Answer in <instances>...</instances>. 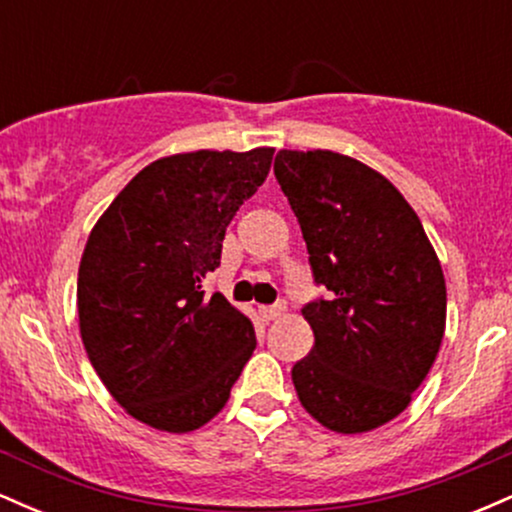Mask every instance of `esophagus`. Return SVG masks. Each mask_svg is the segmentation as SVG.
Returning <instances> with one entry per match:
<instances>
[{
	"label": "esophagus",
	"instance_id": "34e87169",
	"mask_svg": "<svg viewBox=\"0 0 512 512\" xmlns=\"http://www.w3.org/2000/svg\"><path fill=\"white\" fill-rule=\"evenodd\" d=\"M286 313V303H276V305H262L260 308V315L264 322H272L276 317H281Z\"/></svg>",
	"mask_w": 512,
	"mask_h": 512
}]
</instances>
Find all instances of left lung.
<instances>
[{"instance_id":"8db88e82","label":"left lung","mask_w":512,"mask_h":512,"mask_svg":"<svg viewBox=\"0 0 512 512\" xmlns=\"http://www.w3.org/2000/svg\"><path fill=\"white\" fill-rule=\"evenodd\" d=\"M274 175L301 223L315 284L310 354L291 370L303 409L366 433L409 407L445 332V276L416 211L385 175L334 151L281 149Z\"/></svg>"}]
</instances>
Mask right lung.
I'll return each instance as SVG.
<instances>
[{"label": "right lung", "instance_id": "1", "mask_svg": "<svg viewBox=\"0 0 512 512\" xmlns=\"http://www.w3.org/2000/svg\"><path fill=\"white\" fill-rule=\"evenodd\" d=\"M274 149L190 151L139 170L93 226L81 255V342L115 402L168 433L223 409L255 351V327L202 281L226 226L272 168Z\"/></svg>", "mask_w": 512, "mask_h": 512}]
</instances>
